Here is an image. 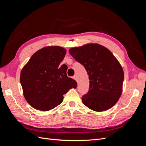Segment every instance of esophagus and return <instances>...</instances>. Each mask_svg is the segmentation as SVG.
<instances>
[{
  "instance_id": "obj_1",
  "label": "esophagus",
  "mask_w": 146,
  "mask_h": 146,
  "mask_svg": "<svg viewBox=\"0 0 146 146\" xmlns=\"http://www.w3.org/2000/svg\"><path fill=\"white\" fill-rule=\"evenodd\" d=\"M73 78L75 80H76V81L77 82V76H74L73 77Z\"/></svg>"
}]
</instances>
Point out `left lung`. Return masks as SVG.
Segmentation results:
<instances>
[{
  "label": "left lung",
  "mask_w": 146,
  "mask_h": 146,
  "mask_svg": "<svg viewBox=\"0 0 146 146\" xmlns=\"http://www.w3.org/2000/svg\"><path fill=\"white\" fill-rule=\"evenodd\" d=\"M69 52L89 76V91L82 98L83 104L98 112L113 107L121 96L124 77L116 57L107 48L96 43L73 47Z\"/></svg>",
  "instance_id": "8db88e82"
}]
</instances>
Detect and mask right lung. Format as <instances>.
Wrapping results in <instances>:
<instances>
[{"instance_id":"obj_1","label":"right lung","mask_w":146,"mask_h":146,"mask_svg":"<svg viewBox=\"0 0 146 146\" xmlns=\"http://www.w3.org/2000/svg\"><path fill=\"white\" fill-rule=\"evenodd\" d=\"M66 50L47 46L38 50L22 69L20 82L24 96L35 109L46 111L60 105L63 95L77 83L67 76V67H60Z\"/></svg>"}]
</instances>
